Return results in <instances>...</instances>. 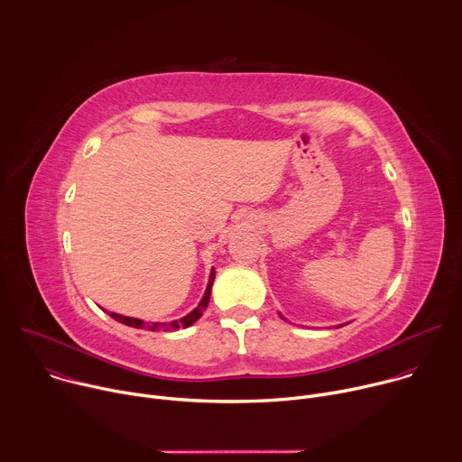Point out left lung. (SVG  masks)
<instances>
[{"label":"left lung","instance_id":"1","mask_svg":"<svg viewBox=\"0 0 462 462\" xmlns=\"http://www.w3.org/2000/svg\"><path fill=\"white\" fill-rule=\"evenodd\" d=\"M280 316H282V319H285V321H287V318H285L282 312H280ZM344 325H347V323H344ZM337 327H342V325H337Z\"/></svg>","mask_w":462,"mask_h":462}]
</instances>
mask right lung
<instances>
[{
  "mask_svg": "<svg viewBox=\"0 0 462 462\" xmlns=\"http://www.w3.org/2000/svg\"><path fill=\"white\" fill-rule=\"evenodd\" d=\"M214 280H216V271L212 269L210 273V280H208V285H207V291L199 301V305H197L191 312H188L186 316H182L180 319H173V321H146V319H141V318H131V316H122L118 312H107L113 319L127 325V327H135V328H146V331H164V333H170V331H177V328L180 327H189L193 325L197 319H199L203 316V310L208 307V301H210V294H212V285H214Z\"/></svg>",
  "mask_w": 462,
  "mask_h": 462,
  "instance_id": "obj_1",
  "label": "right lung"
}]
</instances>
